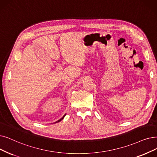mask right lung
Here are the masks:
<instances>
[{
	"label": "right lung",
	"mask_w": 157,
	"mask_h": 157,
	"mask_svg": "<svg viewBox=\"0 0 157 157\" xmlns=\"http://www.w3.org/2000/svg\"><path fill=\"white\" fill-rule=\"evenodd\" d=\"M65 115H66V114H65V115H63V117H62V118H61V119H60L59 120H58V121H57L56 122H55V123H56V122H59V121H62V119H63V118L65 117Z\"/></svg>",
	"instance_id": "add662e5"
}]
</instances>
